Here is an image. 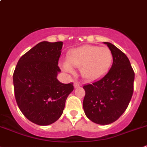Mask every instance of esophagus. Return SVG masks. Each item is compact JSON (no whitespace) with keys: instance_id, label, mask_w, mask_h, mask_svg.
Returning <instances> with one entry per match:
<instances>
[{"instance_id":"34e87169","label":"esophagus","mask_w":147,"mask_h":147,"mask_svg":"<svg viewBox=\"0 0 147 147\" xmlns=\"http://www.w3.org/2000/svg\"><path fill=\"white\" fill-rule=\"evenodd\" d=\"M80 83L78 82H74V88H77V87H80Z\"/></svg>"}]
</instances>
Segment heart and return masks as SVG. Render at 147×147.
Masks as SVG:
<instances>
[{
    "mask_svg": "<svg viewBox=\"0 0 147 147\" xmlns=\"http://www.w3.org/2000/svg\"><path fill=\"white\" fill-rule=\"evenodd\" d=\"M67 59L61 63L65 71L74 72L72 65L79 68L84 79L94 82L103 78L109 72L113 63V55L107 47L84 45L70 50Z\"/></svg>",
    "mask_w": 147,
    "mask_h": 147,
    "instance_id": "heart-1",
    "label": "heart"
}]
</instances>
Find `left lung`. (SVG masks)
I'll return each instance as SVG.
<instances>
[{
	"label": "left lung",
	"instance_id": "8db88e82",
	"mask_svg": "<svg viewBox=\"0 0 147 147\" xmlns=\"http://www.w3.org/2000/svg\"><path fill=\"white\" fill-rule=\"evenodd\" d=\"M104 44L112 52V65L100 80L83 87L85 115L92 122L103 125L115 122L125 112L133 95L135 78L127 56L111 43Z\"/></svg>",
	"mask_w": 147,
	"mask_h": 147
}]
</instances>
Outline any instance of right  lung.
Returning a JSON list of instances; mask_svg holds the SVG:
<instances>
[{"mask_svg":"<svg viewBox=\"0 0 147 147\" xmlns=\"http://www.w3.org/2000/svg\"><path fill=\"white\" fill-rule=\"evenodd\" d=\"M63 42L42 41L22 56L13 74L14 95L20 111L30 122L49 125L60 117L73 83L57 79Z\"/></svg>","mask_w":147,"mask_h":147,"instance_id":"obj_1","label":"right lung"}]
</instances>
